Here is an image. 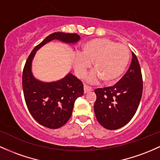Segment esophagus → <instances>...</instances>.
<instances>
[{"label":"esophagus","instance_id":"esophagus-1","mask_svg":"<svg viewBox=\"0 0 160 160\" xmlns=\"http://www.w3.org/2000/svg\"><path fill=\"white\" fill-rule=\"evenodd\" d=\"M83 89H84V92H85V93H87V92L92 91V88L91 87H89V86H87V84H84Z\"/></svg>","mask_w":160,"mask_h":160}]
</instances>
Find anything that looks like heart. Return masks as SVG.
Listing matches in <instances>:
<instances>
[{"mask_svg":"<svg viewBox=\"0 0 160 160\" xmlns=\"http://www.w3.org/2000/svg\"><path fill=\"white\" fill-rule=\"evenodd\" d=\"M131 57L128 47L109 38H93L82 47V54H77L73 67L79 76H83L93 63L94 69L88 77L90 82L102 79L106 83L117 81L127 68Z\"/></svg>","mask_w":160,"mask_h":160,"instance_id":"b5f03b06","label":"heart"}]
</instances>
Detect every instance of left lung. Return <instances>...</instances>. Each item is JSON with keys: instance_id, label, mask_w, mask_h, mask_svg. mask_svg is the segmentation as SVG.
<instances>
[{"instance_id": "1", "label": "left lung", "mask_w": 160, "mask_h": 160, "mask_svg": "<svg viewBox=\"0 0 160 160\" xmlns=\"http://www.w3.org/2000/svg\"><path fill=\"white\" fill-rule=\"evenodd\" d=\"M143 92V79L139 61L132 52L129 69L113 87L95 89L94 112L102 127L116 130L126 125L138 110Z\"/></svg>"}]
</instances>
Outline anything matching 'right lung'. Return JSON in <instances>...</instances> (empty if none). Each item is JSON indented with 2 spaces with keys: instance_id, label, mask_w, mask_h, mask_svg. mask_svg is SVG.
I'll return each mask as SVG.
<instances>
[{
  "instance_id": "add662e5",
  "label": "right lung",
  "mask_w": 160,
  "mask_h": 160,
  "mask_svg": "<svg viewBox=\"0 0 160 160\" xmlns=\"http://www.w3.org/2000/svg\"><path fill=\"white\" fill-rule=\"evenodd\" d=\"M54 39L74 44L80 39L76 33L58 32L49 35L32 51L22 71V89L28 109L38 123L51 129L62 127L71 116L75 100L83 95V84L71 73L60 80L40 81L32 73L33 58L41 47Z\"/></svg>"
}]
</instances>
